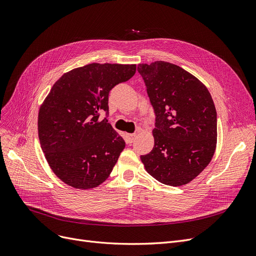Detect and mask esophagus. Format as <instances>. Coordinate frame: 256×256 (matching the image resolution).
<instances>
[{"label": "esophagus", "instance_id": "1", "mask_svg": "<svg viewBox=\"0 0 256 256\" xmlns=\"http://www.w3.org/2000/svg\"><path fill=\"white\" fill-rule=\"evenodd\" d=\"M136 133H129V134H127V142L128 144H131L133 140H136Z\"/></svg>", "mask_w": 256, "mask_h": 256}]
</instances>
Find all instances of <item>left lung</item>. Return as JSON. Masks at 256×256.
Instances as JSON below:
<instances>
[{
    "label": "left lung",
    "mask_w": 256,
    "mask_h": 256,
    "mask_svg": "<svg viewBox=\"0 0 256 256\" xmlns=\"http://www.w3.org/2000/svg\"><path fill=\"white\" fill-rule=\"evenodd\" d=\"M155 114L154 148L140 160L166 186L188 184L208 166L216 144V112L205 85L166 62L138 66Z\"/></svg>",
    "instance_id": "1"
}]
</instances>
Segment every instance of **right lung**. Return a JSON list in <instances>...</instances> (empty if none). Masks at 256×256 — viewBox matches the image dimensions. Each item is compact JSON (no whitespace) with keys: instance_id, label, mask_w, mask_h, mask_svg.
<instances>
[{"instance_id":"obj_1","label":"right lung","mask_w":256,"mask_h":256,"mask_svg":"<svg viewBox=\"0 0 256 256\" xmlns=\"http://www.w3.org/2000/svg\"><path fill=\"white\" fill-rule=\"evenodd\" d=\"M136 70V64H90L53 85L40 109L38 138L48 164L64 184L88 190L112 173L125 140L108 123V94Z\"/></svg>"}]
</instances>
